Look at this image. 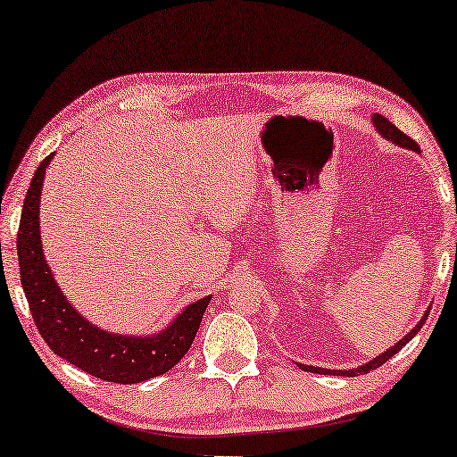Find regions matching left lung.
<instances>
[{
    "mask_svg": "<svg viewBox=\"0 0 457 457\" xmlns=\"http://www.w3.org/2000/svg\"><path fill=\"white\" fill-rule=\"evenodd\" d=\"M372 125L377 127L378 136H383L386 141H393L395 145L405 147V149H413V152H417V154H419V145L415 144V139L407 137L405 133H403L401 129H397V127H395V125H393L391 121H388V119H385L383 115H378V113L372 115ZM428 316H429V308H428V312L423 313V318L417 321V326H415L413 330H411L407 336H403V338H401L399 342H395L393 346L386 350V353L375 356V358H372V361H369V362L362 364V366H356V369L330 370V369H320V366H308V364H297V366H299V369H302V370L316 372V375H332V377H358V375H366V372H370V370L378 369V366H380V364H385V362L388 361V358L397 354L399 350H401L403 346H405V344H407L411 338H413V336H415L419 330H421V326L425 324V320H428Z\"/></svg>",
    "mask_w": 457,
    "mask_h": 457,
    "instance_id": "1",
    "label": "left lung"
}]
</instances>
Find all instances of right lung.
I'll use <instances>...</instances> for the list:
<instances>
[{
  "instance_id": "right-lung-1",
  "label": "right lung",
  "mask_w": 457,
  "mask_h": 457,
  "mask_svg": "<svg viewBox=\"0 0 457 457\" xmlns=\"http://www.w3.org/2000/svg\"><path fill=\"white\" fill-rule=\"evenodd\" d=\"M50 154L29 184L18 230L20 278L36 328L52 353L109 383L136 385L168 372L188 353L211 295L186 305L158 334H115L88 321L60 291L40 241V196Z\"/></svg>"
}]
</instances>
